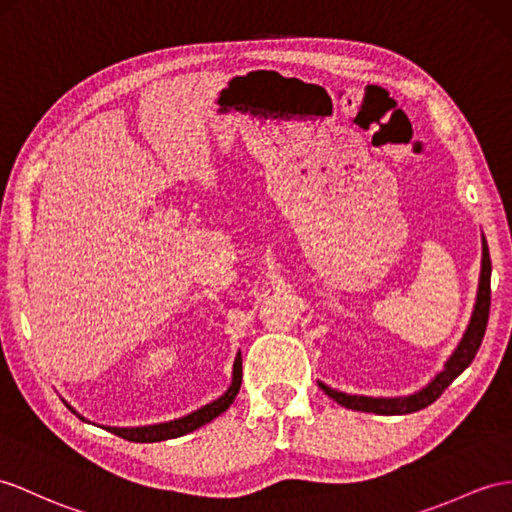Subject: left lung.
Here are the masks:
<instances>
[{
    "instance_id": "8db88e82",
    "label": "left lung",
    "mask_w": 512,
    "mask_h": 512,
    "mask_svg": "<svg viewBox=\"0 0 512 512\" xmlns=\"http://www.w3.org/2000/svg\"><path fill=\"white\" fill-rule=\"evenodd\" d=\"M489 308H491V256H489V245H486V239L482 236V265H480L478 295H476V304H473L469 326L463 334V339H460V343L456 345V350L452 352V356L445 360L443 369L436 373L426 386H421L419 391L402 395V397H369V395H350V393L336 391L332 386L323 384L321 380L317 384L321 386L323 393L332 397L336 404L352 410H360V413H376V415L417 413V410L426 408L432 402L439 400V395L471 365V360L476 358L484 339L486 321H489Z\"/></svg>"
}]
</instances>
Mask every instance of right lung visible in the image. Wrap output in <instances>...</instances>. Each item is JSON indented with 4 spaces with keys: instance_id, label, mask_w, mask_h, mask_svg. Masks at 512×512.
<instances>
[{
    "instance_id": "1",
    "label": "right lung",
    "mask_w": 512,
    "mask_h": 512,
    "mask_svg": "<svg viewBox=\"0 0 512 512\" xmlns=\"http://www.w3.org/2000/svg\"><path fill=\"white\" fill-rule=\"evenodd\" d=\"M241 378H243V367H241V352H239L234 358V365H232V382L228 386V391L219 395L217 400H213L210 404L197 408V410H193V413L184 415L180 419H171V421H165V423H154V426H136V428L102 426V428H106L108 432L117 434V436H123V439L134 441V443H156V441L178 439V436H184V434H189L197 428H202V426H206V423L217 419L221 413H226L230 404L234 402L236 393H239V389H241ZM73 413H76V410H73ZM78 417L82 421H86L82 415H78Z\"/></svg>"
}]
</instances>
